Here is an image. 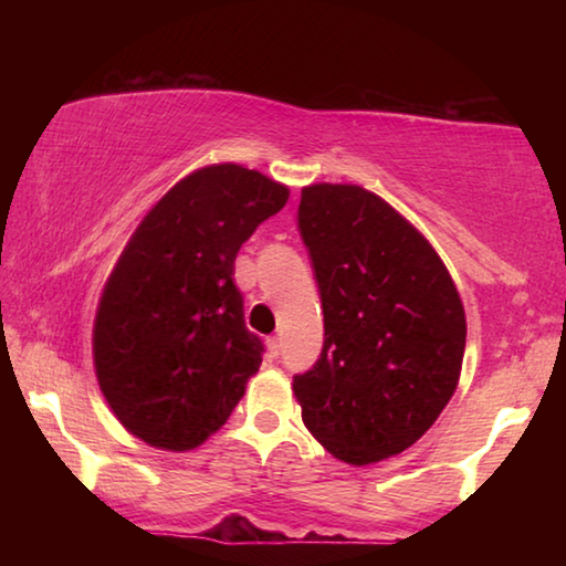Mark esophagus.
Listing matches in <instances>:
<instances>
[{
	"label": "esophagus",
	"mask_w": 566,
	"mask_h": 566,
	"mask_svg": "<svg viewBox=\"0 0 566 566\" xmlns=\"http://www.w3.org/2000/svg\"><path fill=\"white\" fill-rule=\"evenodd\" d=\"M266 349H270V357H272V359L280 357V352H282L280 337H270V339H266Z\"/></svg>",
	"instance_id": "34e87169"
}]
</instances>
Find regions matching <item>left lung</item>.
I'll return each instance as SVG.
<instances>
[{"label": "left lung", "mask_w": 566, "mask_h": 566, "mask_svg": "<svg viewBox=\"0 0 566 566\" xmlns=\"http://www.w3.org/2000/svg\"><path fill=\"white\" fill-rule=\"evenodd\" d=\"M300 232L324 310L319 361L292 381L302 421L342 462L405 452L462 375V296L429 239L359 185L302 189Z\"/></svg>", "instance_id": "obj_1"}]
</instances>
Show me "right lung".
I'll list each match as a JSON object with an SVG mask.
<instances>
[{
	"label": "right lung",
	"mask_w": 566,
	"mask_h": 566,
	"mask_svg": "<svg viewBox=\"0 0 566 566\" xmlns=\"http://www.w3.org/2000/svg\"><path fill=\"white\" fill-rule=\"evenodd\" d=\"M290 187L234 161L179 179L134 229L104 284L94 371L114 417L142 442L189 452L207 442L260 371L234 260Z\"/></svg>",
	"instance_id": "right-lung-1"
}]
</instances>
